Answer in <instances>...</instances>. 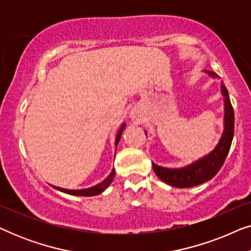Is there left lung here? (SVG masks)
Returning <instances> with one entry per match:
<instances>
[{"mask_svg": "<svg viewBox=\"0 0 251 251\" xmlns=\"http://www.w3.org/2000/svg\"><path fill=\"white\" fill-rule=\"evenodd\" d=\"M207 73L214 77H218V75L211 71H208ZM222 94L225 97V129L218 145L203 159L181 169H167L153 163L154 173L166 184L183 188L197 186L215 177L224 164L234 135V111L224 83L222 85Z\"/></svg>", "mask_w": 251, "mask_h": 251, "instance_id": "obj_1", "label": "left lung"}]
</instances>
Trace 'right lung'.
<instances>
[{
  "mask_svg": "<svg viewBox=\"0 0 251 251\" xmlns=\"http://www.w3.org/2000/svg\"><path fill=\"white\" fill-rule=\"evenodd\" d=\"M125 125L122 126V128L120 129V131L118 132V136H116V142L115 144L118 145L120 138H121V133H122V130L125 129ZM114 175H115V170L113 169L112 173L109 174V176L106 178L105 180H102L100 184L96 185L94 187H90V188H85V190H66V188H60V187H57V186H53L54 188H57V190H59L61 192H64V193H67V194H72V195H77V197H92V195H97V194H100L101 192H104L106 188L109 186V184L112 183V180L114 179Z\"/></svg>",
  "mask_w": 251,
  "mask_h": 251,
  "instance_id": "obj_1",
  "label": "right lung"
}]
</instances>
